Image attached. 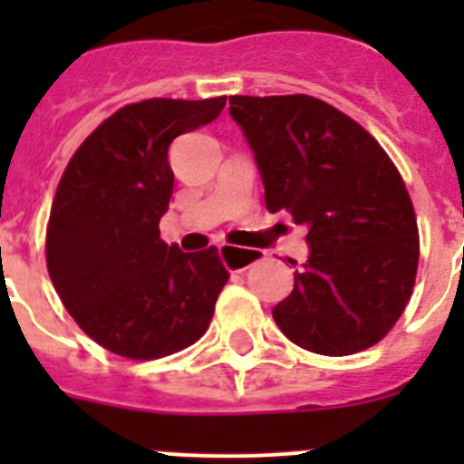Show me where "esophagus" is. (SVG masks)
Instances as JSON below:
<instances>
[{"instance_id": "1", "label": "esophagus", "mask_w": 464, "mask_h": 464, "mask_svg": "<svg viewBox=\"0 0 464 464\" xmlns=\"http://www.w3.org/2000/svg\"><path fill=\"white\" fill-rule=\"evenodd\" d=\"M218 256L220 260H223L225 267L229 269V272H246V269L251 267V265H256L257 260H260L262 253L256 251V248H241V246H229V244H220L218 246Z\"/></svg>"}]
</instances>
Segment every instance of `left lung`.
<instances>
[{
	"label": "left lung",
	"mask_w": 464,
	"mask_h": 464,
	"mask_svg": "<svg viewBox=\"0 0 464 464\" xmlns=\"http://www.w3.org/2000/svg\"><path fill=\"white\" fill-rule=\"evenodd\" d=\"M272 213L304 225L311 253L281 332L321 355H353L391 332L411 297L418 225L400 171L362 125L309 94L229 97Z\"/></svg>",
	"instance_id": "obj_1"
}]
</instances>
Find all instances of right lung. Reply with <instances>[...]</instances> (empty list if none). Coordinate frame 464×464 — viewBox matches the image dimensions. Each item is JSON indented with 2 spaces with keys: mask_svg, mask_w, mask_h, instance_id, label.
<instances>
[{
  "mask_svg": "<svg viewBox=\"0 0 464 464\" xmlns=\"http://www.w3.org/2000/svg\"><path fill=\"white\" fill-rule=\"evenodd\" d=\"M225 97L127 104L69 160L46 232V265L64 309L111 353L155 360L207 332L229 274L216 246L183 253L160 239L179 134L220 116Z\"/></svg>",
  "mask_w": 464,
  "mask_h": 464,
  "instance_id": "obj_1",
  "label": "right lung"
}]
</instances>
